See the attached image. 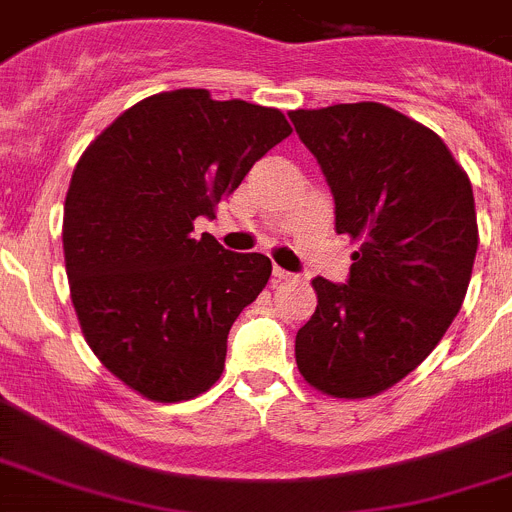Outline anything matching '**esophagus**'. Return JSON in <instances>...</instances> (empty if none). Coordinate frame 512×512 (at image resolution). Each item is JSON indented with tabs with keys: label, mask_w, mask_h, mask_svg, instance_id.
Masks as SVG:
<instances>
[{
	"label": "esophagus",
	"mask_w": 512,
	"mask_h": 512,
	"mask_svg": "<svg viewBox=\"0 0 512 512\" xmlns=\"http://www.w3.org/2000/svg\"><path fill=\"white\" fill-rule=\"evenodd\" d=\"M296 278L293 273H288V270H283V267H273V280L275 283H283V280H290Z\"/></svg>",
	"instance_id": "1"
}]
</instances>
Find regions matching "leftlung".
Listing matches in <instances>:
<instances>
[{"label":"left lung","instance_id":"obj_1","mask_svg":"<svg viewBox=\"0 0 512 512\" xmlns=\"http://www.w3.org/2000/svg\"><path fill=\"white\" fill-rule=\"evenodd\" d=\"M288 117L329 181L336 232L357 245L347 285L311 280L298 372L331 398H372L416 370L462 308L480 242L472 183L434 130L377 101Z\"/></svg>","mask_w":512,"mask_h":512}]
</instances>
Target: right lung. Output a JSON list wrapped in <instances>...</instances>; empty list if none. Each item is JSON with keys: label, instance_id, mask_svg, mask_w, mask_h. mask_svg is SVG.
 I'll return each mask as SVG.
<instances>
[{"label": "right lung", "instance_id": "obj_1", "mask_svg": "<svg viewBox=\"0 0 512 512\" xmlns=\"http://www.w3.org/2000/svg\"><path fill=\"white\" fill-rule=\"evenodd\" d=\"M290 132L280 109L176 89L124 109L78 158L63 206L71 301L91 352L142 398L181 403L222 377L229 329L273 265L193 222Z\"/></svg>", "mask_w": 512, "mask_h": 512}]
</instances>
